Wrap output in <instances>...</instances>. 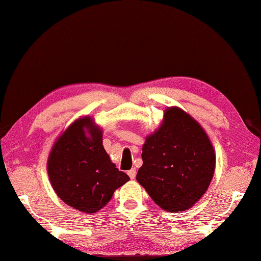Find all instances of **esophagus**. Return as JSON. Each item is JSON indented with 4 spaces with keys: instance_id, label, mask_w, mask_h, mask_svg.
I'll return each instance as SVG.
<instances>
[{
    "instance_id": "1",
    "label": "esophagus",
    "mask_w": 261,
    "mask_h": 261,
    "mask_svg": "<svg viewBox=\"0 0 261 261\" xmlns=\"http://www.w3.org/2000/svg\"><path fill=\"white\" fill-rule=\"evenodd\" d=\"M127 175L130 176V178L131 180H134V178L136 177V175H137V170L136 168H131V170L127 172Z\"/></svg>"
}]
</instances>
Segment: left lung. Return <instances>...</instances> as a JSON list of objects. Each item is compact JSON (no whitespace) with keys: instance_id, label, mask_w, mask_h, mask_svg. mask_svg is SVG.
Segmentation results:
<instances>
[{"instance_id":"8db88e82","label":"left lung","mask_w":261,"mask_h":261,"mask_svg":"<svg viewBox=\"0 0 261 261\" xmlns=\"http://www.w3.org/2000/svg\"><path fill=\"white\" fill-rule=\"evenodd\" d=\"M137 181L156 205L168 213L185 212L211 185L216 154L206 131L180 107H168L163 121L142 146Z\"/></svg>"}]
</instances>
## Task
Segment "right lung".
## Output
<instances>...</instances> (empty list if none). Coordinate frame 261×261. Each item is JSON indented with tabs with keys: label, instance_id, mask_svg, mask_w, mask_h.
Wrapping results in <instances>:
<instances>
[{
	"label": "right lung",
	"instance_id": "right-lung-1",
	"mask_svg": "<svg viewBox=\"0 0 261 261\" xmlns=\"http://www.w3.org/2000/svg\"><path fill=\"white\" fill-rule=\"evenodd\" d=\"M47 173L61 200L86 214L100 211L130 180L112 163L103 130L90 116L79 117L59 136L49 151Z\"/></svg>",
	"mask_w": 261,
	"mask_h": 261
}]
</instances>
